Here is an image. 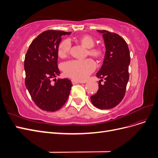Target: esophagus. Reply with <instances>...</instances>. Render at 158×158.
Wrapping results in <instances>:
<instances>
[{
	"mask_svg": "<svg viewBox=\"0 0 158 158\" xmlns=\"http://www.w3.org/2000/svg\"><path fill=\"white\" fill-rule=\"evenodd\" d=\"M72 83H73V85H74V84H79L80 82H78V81L75 80H72Z\"/></svg>",
	"mask_w": 158,
	"mask_h": 158,
	"instance_id": "esophagus-1",
	"label": "esophagus"
}]
</instances>
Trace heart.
<instances>
[{
	"mask_svg": "<svg viewBox=\"0 0 158 158\" xmlns=\"http://www.w3.org/2000/svg\"><path fill=\"white\" fill-rule=\"evenodd\" d=\"M76 40L85 48L88 49L89 55L96 59H100L103 56V49L101 47H94L95 40L92 36L84 35L76 39ZM70 47L71 44L69 40L62 41L59 45L58 55L60 58H64L68 55ZM95 69V62L90 59L72 60L66 62L63 64V70L65 74L70 78L79 81L86 80Z\"/></svg>",
	"mask_w": 158,
	"mask_h": 158,
	"instance_id": "obj_1",
	"label": "heart"
}]
</instances>
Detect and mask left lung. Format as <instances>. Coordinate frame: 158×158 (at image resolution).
<instances>
[{
	"label": "left lung",
	"instance_id": "left-lung-1",
	"mask_svg": "<svg viewBox=\"0 0 158 158\" xmlns=\"http://www.w3.org/2000/svg\"><path fill=\"white\" fill-rule=\"evenodd\" d=\"M97 31L103 34L106 51L96 76L103 78L105 82L103 85L98 84L97 93L90 99L97 108L109 109L117 106L125 96L129 79L130 52L126 41L120 35L106 30Z\"/></svg>",
	"mask_w": 158,
	"mask_h": 158
}]
</instances>
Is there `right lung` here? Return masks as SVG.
Wrapping results in <instances>:
<instances>
[{
  "label": "right lung",
  "mask_w": 158,
  "mask_h": 158,
  "mask_svg": "<svg viewBox=\"0 0 158 158\" xmlns=\"http://www.w3.org/2000/svg\"><path fill=\"white\" fill-rule=\"evenodd\" d=\"M71 32L47 30L41 33L30 44L25 56L26 86L33 101L41 109L53 112L67 101L73 86L68 78H55L59 76L57 67L58 48L63 35Z\"/></svg>",
  "instance_id": "right-lung-1"
}]
</instances>
